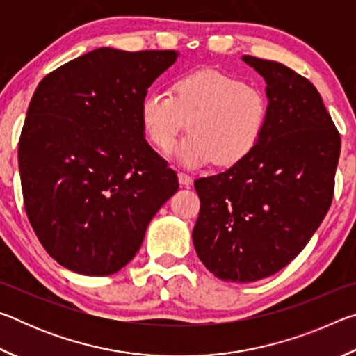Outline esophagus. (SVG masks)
<instances>
[{
	"instance_id": "esophagus-1",
	"label": "esophagus",
	"mask_w": 356,
	"mask_h": 356,
	"mask_svg": "<svg viewBox=\"0 0 356 356\" xmlns=\"http://www.w3.org/2000/svg\"><path fill=\"white\" fill-rule=\"evenodd\" d=\"M177 177H179V184L184 185V186H188L193 182V179L188 176V174H185V172H179Z\"/></svg>"
}]
</instances>
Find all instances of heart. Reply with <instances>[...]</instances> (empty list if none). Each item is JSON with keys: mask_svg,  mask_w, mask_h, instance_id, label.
Listing matches in <instances>:
<instances>
[{"mask_svg": "<svg viewBox=\"0 0 356 356\" xmlns=\"http://www.w3.org/2000/svg\"><path fill=\"white\" fill-rule=\"evenodd\" d=\"M268 116L270 102L264 89L213 69L177 75L170 95L149 92L140 108L144 135L163 154L170 152L186 125L190 134L176 149L186 168L243 161L261 143Z\"/></svg>", "mask_w": 356, "mask_h": 356, "instance_id": "b5f03b06", "label": "heart"}]
</instances>
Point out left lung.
<instances>
[{
	"instance_id": "left-lung-1",
	"label": "left lung",
	"mask_w": 356,
	"mask_h": 356,
	"mask_svg": "<svg viewBox=\"0 0 356 356\" xmlns=\"http://www.w3.org/2000/svg\"><path fill=\"white\" fill-rule=\"evenodd\" d=\"M242 59L267 83V130L243 161L195 182L201 210L193 243L220 280L252 282L284 268L321 226L341 136L309 80L284 64Z\"/></svg>"
}]
</instances>
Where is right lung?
Instances as JSON below:
<instances>
[{
  "label": "right lung",
  "instance_id": "1",
  "mask_svg": "<svg viewBox=\"0 0 356 356\" xmlns=\"http://www.w3.org/2000/svg\"><path fill=\"white\" fill-rule=\"evenodd\" d=\"M177 56L97 48L48 74L29 102L19 143L23 201L42 246L72 272H119L179 188L140 119L150 84Z\"/></svg>",
  "mask_w": 356,
  "mask_h": 356
}]
</instances>
